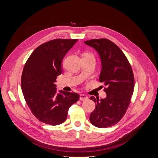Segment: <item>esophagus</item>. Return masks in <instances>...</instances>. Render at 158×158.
I'll return each mask as SVG.
<instances>
[{
  "instance_id": "esophagus-1",
  "label": "esophagus",
  "mask_w": 158,
  "mask_h": 158,
  "mask_svg": "<svg viewBox=\"0 0 158 158\" xmlns=\"http://www.w3.org/2000/svg\"><path fill=\"white\" fill-rule=\"evenodd\" d=\"M80 99L81 100V101H85V100L88 99V97L87 96V95H85L84 94H81L80 95Z\"/></svg>"
}]
</instances>
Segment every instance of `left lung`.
<instances>
[{
    "instance_id": "1",
    "label": "left lung",
    "mask_w": 158,
    "mask_h": 158,
    "mask_svg": "<svg viewBox=\"0 0 158 158\" xmlns=\"http://www.w3.org/2000/svg\"><path fill=\"white\" fill-rule=\"evenodd\" d=\"M98 52L102 62L100 82L106 85L107 97L95 103L89 121L95 127L106 128L115 125L123 118L131 102L135 87V78L126 56L113 42L107 39H93L84 41Z\"/></svg>"
}]
</instances>
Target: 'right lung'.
<instances>
[{
    "label": "right lung",
    "mask_w": 158,
    "mask_h": 158,
    "mask_svg": "<svg viewBox=\"0 0 158 158\" xmlns=\"http://www.w3.org/2000/svg\"><path fill=\"white\" fill-rule=\"evenodd\" d=\"M78 40L56 39L37 47L25 64L21 87L28 107L38 120L51 125L64 123L69 107L78 101L76 93L57 92L56 79L62 61Z\"/></svg>",
    "instance_id": "1"
}]
</instances>
